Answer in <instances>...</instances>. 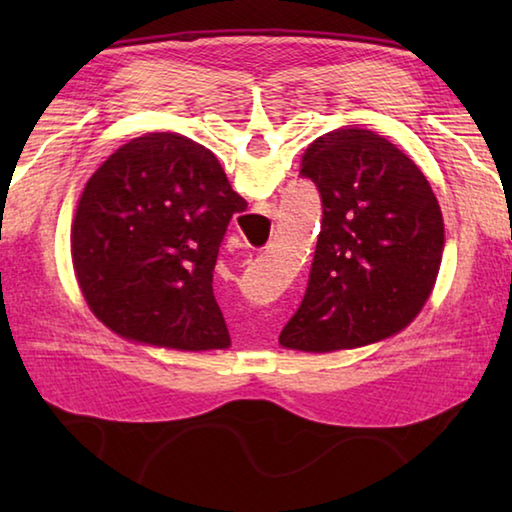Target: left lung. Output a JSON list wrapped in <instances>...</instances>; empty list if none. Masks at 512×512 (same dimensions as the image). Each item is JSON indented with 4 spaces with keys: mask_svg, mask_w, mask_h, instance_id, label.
<instances>
[{
    "mask_svg": "<svg viewBox=\"0 0 512 512\" xmlns=\"http://www.w3.org/2000/svg\"><path fill=\"white\" fill-rule=\"evenodd\" d=\"M323 221L305 298L280 343L334 352L400 332L436 284L445 246L443 214L411 158L366 128H339L302 158Z\"/></svg>",
    "mask_w": 512,
    "mask_h": 512,
    "instance_id": "1",
    "label": "left lung"
}]
</instances>
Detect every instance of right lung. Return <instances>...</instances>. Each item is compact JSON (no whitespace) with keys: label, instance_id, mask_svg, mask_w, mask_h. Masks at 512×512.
Listing matches in <instances>:
<instances>
[{"label":"right lung","instance_id":"obj_1","mask_svg":"<svg viewBox=\"0 0 512 512\" xmlns=\"http://www.w3.org/2000/svg\"><path fill=\"white\" fill-rule=\"evenodd\" d=\"M246 207L214 153L185 135L121 146L92 173L72 223L74 273L94 316L140 343L228 348L212 273Z\"/></svg>","mask_w":512,"mask_h":512}]
</instances>
